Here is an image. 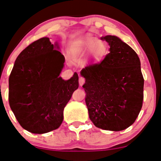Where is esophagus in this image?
I'll return each mask as SVG.
<instances>
[{
	"label": "esophagus",
	"mask_w": 161,
	"mask_h": 161,
	"mask_svg": "<svg viewBox=\"0 0 161 161\" xmlns=\"http://www.w3.org/2000/svg\"><path fill=\"white\" fill-rule=\"evenodd\" d=\"M79 86H82L84 85V83L86 82V79H85V78H83V77H80V78H79Z\"/></svg>",
	"instance_id": "esophagus-1"
}]
</instances>
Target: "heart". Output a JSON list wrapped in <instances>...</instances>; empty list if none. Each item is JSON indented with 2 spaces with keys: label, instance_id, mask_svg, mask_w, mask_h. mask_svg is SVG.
Segmentation results:
<instances>
[{
  "label": "heart",
  "instance_id": "heart-1",
  "mask_svg": "<svg viewBox=\"0 0 161 161\" xmlns=\"http://www.w3.org/2000/svg\"><path fill=\"white\" fill-rule=\"evenodd\" d=\"M77 49L84 53L92 52L94 59L100 61L107 54L108 46L103 40H97L95 37H88L81 42Z\"/></svg>",
  "mask_w": 161,
  "mask_h": 161
}]
</instances>
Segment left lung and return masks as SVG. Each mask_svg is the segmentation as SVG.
<instances>
[{
  "instance_id": "8db88e82",
  "label": "left lung",
  "mask_w": 161,
  "mask_h": 161,
  "mask_svg": "<svg viewBox=\"0 0 161 161\" xmlns=\"http://www.w3.org/2000/svg\"><path fill=\"white\" fill-rule=\"evenodd\" d=\"M110 46L100 63L87 66L81 75L89 118L97 127L123 130L132 125L142 106L144 79L140 61L130 46L115 36L101 37Z\"/></svg>"
}]
</instances>
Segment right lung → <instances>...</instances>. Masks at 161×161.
<instances>
[{
	"mask_svg": "<svg viewBox=\"0 0 161 161\" xmlns=\"http://www.w3.org/2000/svg\"><path fill=\"white\" fill-rule=\"evenodd\" d=\"M58 46L42 37L19 54L9 77V103L20 125L33 133L58 129L64 109L79 88L76 73L69 80L59 77L65 58Z\"/></svg>",
	"mask_w": 161,
	"mask_h": 161,
	"instance_id": "right-lung-1",
	"label": "right lung"
}]
</instances>
